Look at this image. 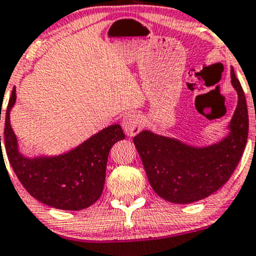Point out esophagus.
I'll return each instance as SVG.
<instances>
[{
    "instance_id": "obj_1",
    "label": "esophagus",
    "mask_w": 256,
    "mask_h": 256,
    "mask_svg": "<svg viewBox=\"0 0 256 256\" xmlns=\"http://www.w3.org/2000/svg\"><path fill=\"white\" fill-rule=\"evenodd\" d=\"M142 117L136 112H127L122 120V127L129 136H136L142 129Z\"/></svg>"
}]
</instances>
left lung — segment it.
Instances as JSON below:
<instances>
[{
	"label": "left lung",
	"instance_id": "8db88e82",
	"mask_svg": "<svg viewBox=\"0 0 256 256\" xmlns=\"http://www.w3.org/2000/svg\"><path fill=\"white\" fill-rule=\"evenodd\" d=\"M237 108L228 136L213 145L197 148L169 138L140 132L133 138L154 191L163 200L188 204L210 196L230 179L248 140L249 118L244 92L231 68Z\"/></svg>",
	"mask_w": 256,
	"mask_h": 256
}]
</instances>
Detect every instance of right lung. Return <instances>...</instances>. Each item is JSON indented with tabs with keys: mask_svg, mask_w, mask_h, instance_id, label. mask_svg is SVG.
Listing matches in <instances>:
<instances>
[{
	"mask_svg": "<svg viewBox=\"0 0 256 256\" xmlns=\"http://www.w3.org/2000/svg\"><path fill=\"white\" fill-rule=\"evenodd\" d=\"M16 102L14 87L4 114V145L8 160L25 190L40 202L62 210H81L96 203L104 188L108 152L114 142L124 139L120 126L104 128L58 156L26 157L19 151L10 126V114Z\"/></svg>",
	"mask_w": 256,
	"mask_h": 256,
	"instance_id": "add662e5",
	"label": "right lung"
}]
</instances>
